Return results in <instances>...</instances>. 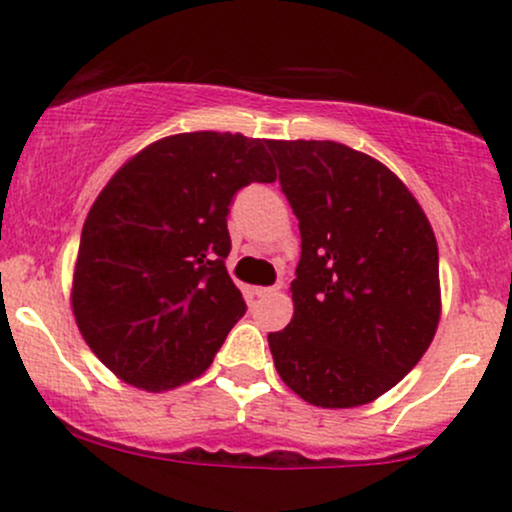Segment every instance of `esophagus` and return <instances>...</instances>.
I'll list each match as a JSON object with an SVG mask.
<instances>
[{"instance_id": "obj_1", "label": "esophagus", "mask_w": 512, "mask_h": 512, "mask_svg": "<svg viewBox=\"0 0 512 512\" xmlns=\"http://www.w3.org/2000/svg\"><path fill=\"white\" fill-rule=\"evenodd\" d=\"M276 291H279V286H257V289H255V293H257V296H260V298L274 296Z\"/></svg>"}]
</instances>
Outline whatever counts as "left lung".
Segmentation results:
<instances>
[{
    "instance_id": "obj_1",
    "label": "left lung",
    "mask_w": 512,
    "mask_h": 512,
    "mask_svg": "<svg viewBox=\"0 0 512 512\" xmlns=\"http://www.w3.org/2000/svg\"><path fill=\"white\" fill-rule=\"evenodd\" d=\"M267 146L301 228L293 317L267 337L274 366L313 407H361L392 390L436 337V236L378 158L315 139Z\"/></svg>"
}]
</instances>
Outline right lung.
<instances>
[{
  "instance_id": "1",
  "label": "right lung",
  "mask_w": 512,
  "mask_h": 512,
  "mask_svg": "<svg viewBox=\"0 0 512 512\" xmlns=\"http://www.w3.org/2000/svg\"><path fill=\"white\" fill-rule=\"evenodd\" d=\"M264 139L182 132L117 170L88 211L72 276L84 342L127 385L166 392L211 366L245 301L228 276V207L274 182Z\"/></svg>"
}]
</instances>
